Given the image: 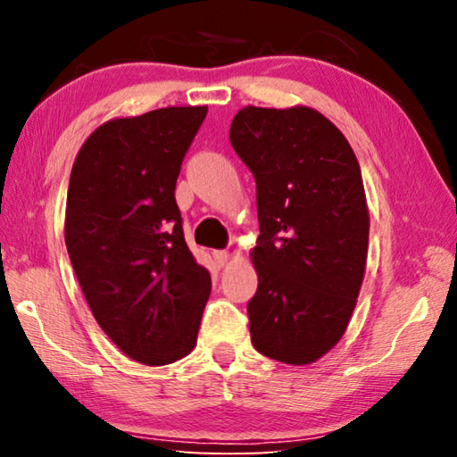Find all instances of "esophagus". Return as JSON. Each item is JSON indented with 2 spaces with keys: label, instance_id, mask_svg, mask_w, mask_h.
Returning <instances> with one entry per match:
<instances>
[{
  "label": "esophagus",
  "instance_id": "esophagus-1",
  "mask_svg": "<svg viewBox=\"0 0 457 457\" xmlns=\"http://www.w3.org/2000/svg\"><path fill=\"white\" fill-rule=\"evenodd\" d=\"M213 260H215V264L223 268V266H228V262L231 260V253L226 250H218V252H213Z\"/></svg>",
  "mask_w": 457,
  "mask_h": 457
}]
</instances>
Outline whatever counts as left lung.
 Segmentation results:
<instances>
[{"label":"left lung","instance_id":"8db88e82","mask_svg":"<svg viewBox=\"0 0 457 457\" xmlns=\"http://www.w3.org/2000/svg\"><path fill=\"white\" fill-rule=\"evenodd\" d=\"M229 141L256 179L252 345L286 365H308L345 335L365 276L369 210L359 161L345 135L308 106H245Z\"/></svg>","mask_w":457,"mask_h":457}]
</instances>
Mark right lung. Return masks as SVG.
Wrapping results in <instances>:
<instances>
[{"mask_svg": "<svg viewBox=\"0 0 457 457\" xmlns=\"http://www.w3.org/2000/svg\"><path fill=\"white\" fill-rule=\"evenodd\" d=\"M207 106L114 119L76 154L64 239L84 298L127 357L159 367L197 343L212 276L183 237L175 183Z\"/></svg>", "mask_w": 457, "mask_h": 457, "instance_id": "1", "label": "right lung"}]
</instances>
